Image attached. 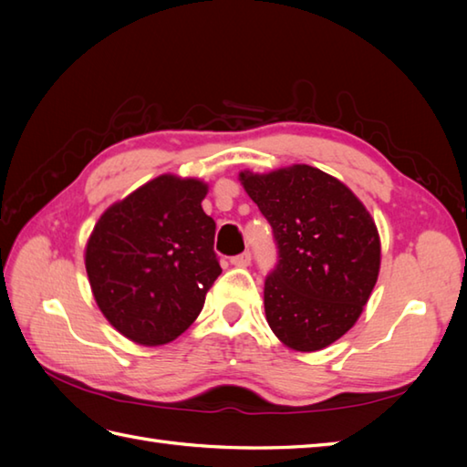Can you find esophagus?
I'll return each mask as SVG.
<instances>
[{
    "mask_svg": "<svg viewBox=\"0 0 467 467\" xmlns=\"http://www.w3.org/2000/svg\"><path fill=\"white\" fill-rule=\"evenodd\" d=\"M251 261H253V256H251L249 251L236 254V256H233V259H231V263H233L234 266H249Z\"/></svg>",
    "mask_w": 467,
    "mask_h": 467,
    "instance_id": "esophagus-1",
    "label": "esophagus"
}]
</instances>
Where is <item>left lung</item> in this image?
<instances>
[{"label": "left lung", "instance_id": "1", "mask_svg": "<svg viewBox=\"0 0 467 467\" xmlns=\"http://www.w3.org/2000/svg\"><path fill=\"white\" fill-rule=\"evenodd\" d=\"M273 228L276 265L265 279L273 333L296 351H319L351 329L377 283L381 244L371 214L319 168L241 172Z\"/></svg>", "mask_w": 467, "mask_h": 467}]
</instances>
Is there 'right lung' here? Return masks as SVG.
<instances>
[{
  "label": "right lung",
  "mask_w": 467,
  "mask_h": 467,
  "mask_svg": "<svg viewBox=\"0 0 467 467\" xmlns=\"http://www.w3.org/2000/svg\"><path fill=\"white\" fill-rule=\"evenodd\" d=\"M206 191L196 178L158 176L94 226L86 246L94 299L114 329L138 345L182 335L223 273L216 223L201 206Z\"/></svg>",
  "instance_id": "right-lung-1"
}]
</instances>
